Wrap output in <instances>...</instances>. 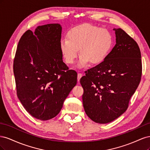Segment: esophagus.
<instances>
[{
  "label": "esophagus",
  "instance_id": "34e87169",
  "mask_svg": "<svg viewBox=\"0 0 150 150\" xmlns=\"http://www.w3.org/2000/svg\"><path fill=\"white\" fill-rule=\"evenodd\" d=\"M82 76H83V74L81 73H78V82H79L80 79L81 78V77H82Z\"/></svg>",
  "mask_w": 150,
  "mask_h": 150
}]
</instances>
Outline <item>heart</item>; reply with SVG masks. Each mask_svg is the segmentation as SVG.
<instances>
[{"instance_id": "1", "label": "heart", "mask_w": 150, "mask_h": 150, "mask_svg": "<svg viewBox=\"0 0 150 150\" xmlns=\"http://www.w3.org/2000/svg\"><path fill=\"white\" fill-rule=\"evenodd\" d=\"M113 45V38L106 28L84 24L72 28L67 34V39H62L60 49L68 65L73 64L79 54V68H84L90 62L99 65L106 59Z\"/></svg>"}]
</instances>
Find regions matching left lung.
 <instances>
[{
	"instance_id": "left-lung-1",
	"label": "left lung",
	"mask_w": 150,
	"mask_h": 150,
	"mask_svg": "<svg viewBox=\"0 0 150 150\" xmlns=\"http://www.w3.org/2000/svg\"><path fill=\"white\" fill-rule=\"evenodd\" d=\"M113 30L116 43L106 59L80 79L84 111L100 124L114 121L126 111L142 74L137 42L122 29Z\"/></svg>"
}]
</instances>
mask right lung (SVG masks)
<instances>
[{
	"label": "right lung",
	"instance_id": "obj_1",
	"mask_svg": "<svg viewBox=\"0 0 150 150\" xmlns=\"http://www.w3.org/2000/svg\"><path fill=\"white\" fill-rule=\"evenodd\" d=\"M62 27L38 26L27 30L18 43L13 60L17 97L25 110L38 120L56 116L77 83V72L62 61Z\"/></svg>",
	"mask_w": 150,
	"mask_h": 150
}]
</instances>
